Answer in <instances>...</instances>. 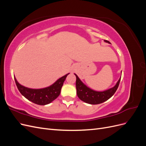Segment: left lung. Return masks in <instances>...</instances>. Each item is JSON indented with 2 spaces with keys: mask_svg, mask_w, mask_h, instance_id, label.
Returning a JSON list of instances; mask_svg holds the SVG:
<instances>
[{
  "mask_svg": "<svg viewBox=\"0 0 146 146\" xmlns=\"http://www.w3.org/2000/svg\"><path fill=\"white\" fill-rule=\"evenodd\" d=\"M104 41L110 44V42L107 40H104ZM74 74L76 76V89L77 96L84 102L91 105L103 103L108 100L110 98H111L117 89L121 77L119 78L116 85L113 88L103 91H97L88 87L79 78L77 74Z\"/></svg>",
  "mask_w": 146,
  "mask_h": 146,
  "instance_id": "1",
  "label": "left lung"
}]
</instances>
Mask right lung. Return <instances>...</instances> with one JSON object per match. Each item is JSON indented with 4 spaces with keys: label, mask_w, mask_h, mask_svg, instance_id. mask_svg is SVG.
<instances>
[{
    "label": "right lung",
    "mask_w": 146,
    "mask_h": 146,
    "mask_svg": "<svg viewBox=\"0 0 146 146\" xmlns=\"http://www.w3.org/2000/svg\"><path fill=\"white\" fill-rule=\"evenodd\" d=\"M68 74L69 73L60 77L50 86L40 89H32L21 85L15 77V80L17 89L26 99L37 105H45L51 103L59 96L63 83Z\"/></svg>",
    "instance_id": "1"
}]
</instances>
